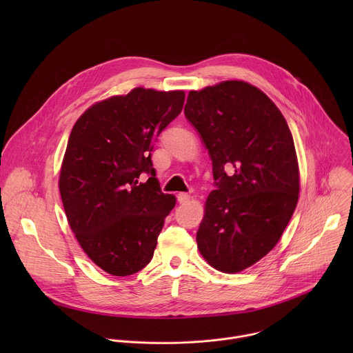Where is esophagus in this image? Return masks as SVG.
<instances>
[{"instance_id":"esophagus-1","label":"esophagus","mask_w":353,"mask_h":353,"mask_svg":"<svg viewBox=\"0 0 353 353\" xmlns=\"http://www.w3.org/2000/svg\"><path fill=\"white\" fill-rule=\"evenodd\" d=\"M188 199H190V195L188 194H185V192H180L179 195H177V201L180 204H185V203H188Z\"/></svg>"}]
</instances>
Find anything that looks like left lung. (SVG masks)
Masks as SVG:
<instances>
[{"label": "left lung", "mask_w": 353, "mask_h": 353, "mask_svg": "<svg viewBox=\"0 0 353 353\" xmlns=\"http://www.w3.org/2000/svg\"><path fill=\"white\" fill-rule=\"evenodd\" d=\"M184 114L208 149L216 185L198 250L215 270L240 272L275 247L296 208L293 137L272 100L243 81L191 90Z\"/></svg>", "instance_id": "1"}]
</instances>
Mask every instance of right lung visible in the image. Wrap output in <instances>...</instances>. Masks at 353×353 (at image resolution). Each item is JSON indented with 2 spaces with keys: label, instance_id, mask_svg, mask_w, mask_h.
<instances>
[{
  "label": "right lung",
  "instance_id": "right-lung-1",
  "mask_svg": "<svg viewBox=\"0 0 353 353\" xmlns=\"http://www.w3.org/2000/svg\"><path fill=\"white\" fill-rule=\"evenodd\" d=\"M184 97L135 88L93 105L72 127L59 180L63 205L82 250L108 274L132 275L154 257L176 198L162 192L150 150Z\"/></svg>",
  "mask_w": 353,
  "mask_h": 353
}]
</instances>
